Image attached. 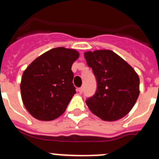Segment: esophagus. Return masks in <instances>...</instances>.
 <instances>
[{
    "mask_svg": "<svg viewBox=\"0 0 159 159\" xmlns=\"http://www.w3.org/2000/svg\"><path fill=\"white\" fill-rule=\"evenodd\" d=\"M78 92H79V93H80V94H82L83 92H84V88H80L78 89Z\"/></svg>",
    "mask_w": 159,
    "mask_h": 159,
    "instance_id": "obj_1",
    "label": "esophagus"
}]
</instances>
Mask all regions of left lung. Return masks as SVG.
<instances>
[{
	"mask_svg": "<svg viewBox=\"0 0 159 159\" xmlns=\"http://www.w3.org/2000/svg\"><path fill=\"white\" fill-rule=\"evenodd\" d=\"M96 78L95 95L86 100L90 111L104 121H116L130 112L139 95V77L133 67L111 50L84 53Z\"/></svg>",
	"mask_w": 159,
	"mask_h": 159,
	"instance_id": "8db88e82",
	"label": "left lung"
}]
</instances>
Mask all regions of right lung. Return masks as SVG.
Instances as JSON below:
<instances>
[{
  "label": "right lung",
  "instance_id": "add662e5",
  "mask_svg": "<svg viewBox=\"0 0 159 159\" xmlns=\"http://www.w3.org/2000/svg\"><path fill=\"white\" fill-rule=\"evenodd\" d=\"M75 49L55 48L33 60L20 82L23 103L35 119L50 121L65 111L76 93L71 66L79 58Z\"/></svg>",
  "mask_w": 159,
  "mask_h": 159
}]
</instances>
